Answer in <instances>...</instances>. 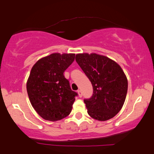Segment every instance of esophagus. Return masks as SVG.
<instances>
[{
    "instance_id": "obj_1",
    "label": "esophagus",
    "mask_w": 154,
    "mask_h": 154,
    "mask_svg": "<svg viewBox=\"0 0 154 154\" xmlns=\"http://www.w3.org/2000/svg\"><path fill=\"white\" fill-rule=\"evenodd\" d=\"M77 93H78L79 97L82 96V91H81V90H79V91H77Z\"/></svg>"
}]
</instances>
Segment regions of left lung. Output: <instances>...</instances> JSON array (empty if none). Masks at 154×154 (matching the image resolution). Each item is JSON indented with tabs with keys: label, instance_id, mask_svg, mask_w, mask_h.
I'll return each mask as SVG.
<instances>
[{
	"label": "left lung",
	"instance_id": "8db88e82",
	"mask_svg": "<svg viewBox=\"0 0 154 154\" xmlns=\"http://www.w3.org/2000/svg\"><path fill=\"white\" fill-rule=\"evenodd\" d=\"M75 59L93 85L92 96L84 99L88 114L99 121L114 117L122 108L128 93L123 70L113 60L96 54H79Z\"/></svg>",
	"mask_w": 154,
	"mask_h": 154
}]
</instances>
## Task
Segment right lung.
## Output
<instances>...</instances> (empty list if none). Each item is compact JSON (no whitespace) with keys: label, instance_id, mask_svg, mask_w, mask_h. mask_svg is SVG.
<instances>
[{"label":"right lung","instance_id":"1","mask_svg":"<svg viewBox=\"0 0 154 154\" xmlns=\"http://www.w3.org/2000/svg\"><path fill=\"white\" fill-rule=\"evenodd\" d=\"M74 54H52L32 68L26 91L37 113L48 121H58L70 114L75 97L63 72L75 61Z\"/></svg>","mask_w":154,"mask_h":154}]
</instances>
